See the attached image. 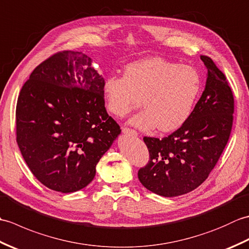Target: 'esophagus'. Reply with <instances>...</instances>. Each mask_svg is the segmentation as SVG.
Segmentation results:
<instances>
[{
	"mask_svg": "<svg viewBox=\"0 0 249 249\" xmlns=\"http://www.w3.org/2000/svg\"><path fill=\"white\" fill-rule=\"evenodd\" d=\"M123 133L126 135H130V136H137L138 133L133 128H128V127H123Z\"/></svg>",
	"mask_w": 249,
	"mask_h": 249,
	"instance_id": "1",
	"label": "esophagus"
}]
</instances>
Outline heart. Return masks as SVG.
Masks as SVG:
<instances>
[{
	"label": "heart",
	"instance_id": "obj_1",
	"mask_svg": "<svg viewBox=\"0 0 249 249\" xmlns=\"http://www.w3.org/2000/svg\"><path fill=\"white\" fill-rule=\"evenodd\" d=\"M201 88L202 80L193 66L150 57L128 64L124 77L109 76L103 92L106 107L115 116L127 114L141 100L144 110L131 123L142 129L157 126L160 131H172L189 118Z\"/></svg>",
	"mask_w": 249,
	"mask_h": 249
}]
</instances>
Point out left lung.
I'll use <instances>...</instances> for the list:
<instances>
[{
    "label": "left lung",
    "mask_w": 249,
    "mask_h": 249,
    "mask_svg": "<svg viewBox=\"0 0 249 249\" xmlns=\"http://www.w3.org/2000/svg\"><path fill=\"white\" fill-rule=\"evenodd\" d=\"M208 70L205 89L187 121L163 138L144 137L149 162L139 169L145 188L176 197L208 178L228 143L233 124L234 97L225 73L210 56L201 55Z\"/></svg>",
    "instance_id": "obj_1"
}]
</instances>
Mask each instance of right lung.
Masks as SVG:
<instances>
[{"instance_id":"1","label":"right lung","mask_w":249,"mask_h":249,"mask_svg":"<svg viewBox=\"0 0 249 249\" xmlns=\"http://www.w3.org/2000/svg\"><path fill=\"white\" fill-rule=\"evenodd\" d=\"M104 83L88 55L63 50L41 62L23 84L16 139L31 172L46 187L61 193L86 187L121 133L105 108Z\"/></svg>"}]
</instances>
